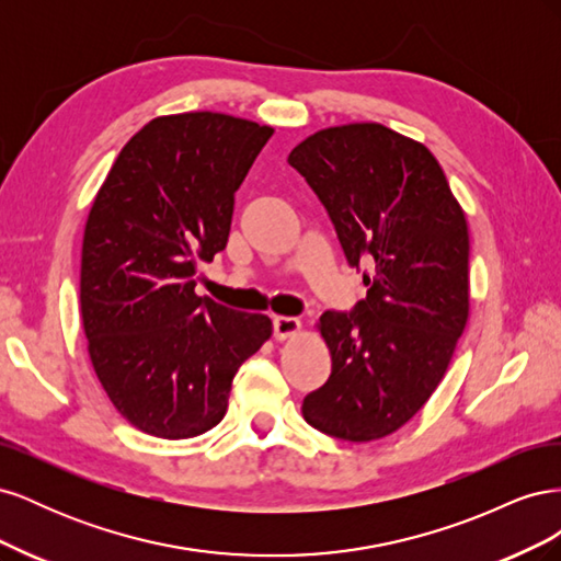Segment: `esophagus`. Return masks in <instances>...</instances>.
Segmentation results:
<instances>
[{"instance_id":"esophagus-1","label":"esophagus","mask_w":561,"mask_h":561,"mask_svg":"<svg viewBox=\"0 0 561 561\" xmlns=\"http://www.w3.org/2000/svg\"><path fill=\"white\" fill-rule=\"evenodd\" d=\"M299 330H301V320L299 318H293V316H276L274 318V334H276L278 342L299 334Z\"/></svg>"}]
</instances>
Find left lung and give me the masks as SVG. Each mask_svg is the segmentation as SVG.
Returning a JSON list of instances; mask_svg holds the SVG:
<instances>
[{
	"instance_id": "1",
	"label": "left lung",
	"mask_w": 561,
	"mask_h": 561,
	"mask_svg": "<svg viewBox=\"0 0 561 561\" xmlns=\"http://www.w3.org/2000/svg\"><path fill=\"white\" fill-rule=\"evenodd\" d=\"M325 206L367 297L325 311L332 375L304 398L313 428L371 443L402 428L443 381L470 311L468 225L426 145L381 124L322 128L287 157Z\"/></svg>"
}]
</instances>
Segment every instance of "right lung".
<instances>
[{"mask_svg": "<svg viewBox=\"0 0 561 561\" xmlns=\"http://www.w3.org/2000/svg\"><path fill=\"white\" fill-rule=\"evenodd\" d=\"M274 128L219 112L151 118L118 151L81 248V320L100 386L130 426L196 437L227 414L268 316L198 297V262L227 248L233 194Z\"/></svg>", "mask_w": 561, "mask_h": 561, "instance_id": "1", "label": "right lung"}]
</instances>
